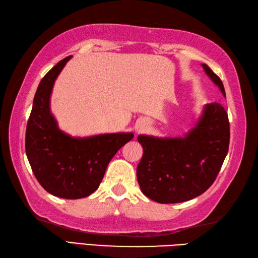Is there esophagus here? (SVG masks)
<instances>
[{"instance_id":"obj_1","label":"esophagus","mask_w":258,"mask_h":258,"mask_svg":"<svg viewBox=\"0 0 258 258\" xmlns=\"http://www.w3.org/2000/svg\"><path fill=\"white\" fill-rule=\"evenodd\" d=\"M146 127H147L146 120L145 119H141V120H139L138 123H136L135 130H136V132H138V133H141V132H143L144 130H146Z\"/></svg>"}]
</instances>
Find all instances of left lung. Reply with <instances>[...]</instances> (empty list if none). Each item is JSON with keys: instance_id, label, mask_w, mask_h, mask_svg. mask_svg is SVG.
I'll use <instances>...</instances> for the list:
<instances>
[{"instance_id": "8db88e82", "label": "left lung", "mask_w": 258, "mask_h": 258, "mask_svg": "<svg viewBox=\"0 0 258 258\" xmlns=\"http://www.w3.org/2000/svg\"><path fill=\"white\" fill-rule=\"evenodd\" d=\"M226 97L221 79L202 64ZM143 157L138 182L149 199L161 204L182 203L210 188L223 165L229 145L228 116L220 103L206 104L195 126L183 138L139 135Z\"/></svg>"}]
</instances>
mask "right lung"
<instances>
[{"label":"right lung","mask_w":258,"mask_h":258,"mask_svg":"<svg viewBox=\"0 0 258 258\" xmlns=\"http://www.w3.org/2000/svg\"><path fill=\"white\" fill-rule=\"evenodd\" d=\"M71 57L59 61L38 84L26 126L25 151L43 188L61 199L78 200L98 188L109 161L134 134L73 138L58 128L50 107L51 94L56 78Z\"/></svg>","instance_id":"1"}]
</instances>
